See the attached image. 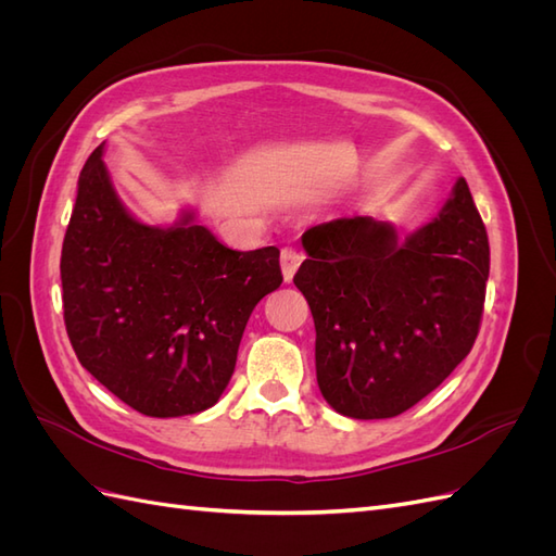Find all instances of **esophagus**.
<instances>
[{
	"label": "esophagus",
	"instance_id": "obj_1",
	"mask_svg": "<svg viewBox=\"0 0 556 556\" xmlns=\"http://www.w3.org/2000/svg\"><path fill=\"white\" fill-rule=\"evenodd\" d=\"M301 262H304V255H301L299 250H294V248H282V252H280V266H282V278H285V282H290V280L294 278V274H296V268H299Z\"/></svg>",
	"mask_w": 556,
	"mask_h": 556
}]
</instances>
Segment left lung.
Returning <instances> with one entry per match:
<instances>
[{"instance_id":"left-lung-1","label":"left lung","mask_w":556,"mask_h":556,"mask_svg":"<svg viewBox=\"0 0 556 556\" xmlns=\"http://www.w3.org/2000/svg\"><path fill=\"white\" fill-rule=\"evenodd\" d=\"M294 285L315 323L317 384L345 417L401 415L439 387L476 343L490 241L464 178L431 223L399 239L371 215L301 237Z\"/></svg>"}]
</instances>
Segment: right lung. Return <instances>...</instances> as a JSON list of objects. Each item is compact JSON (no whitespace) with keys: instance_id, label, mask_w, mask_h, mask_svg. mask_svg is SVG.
Here are the masks:
<instances>
[{"instance_id":"add662e5","label":"right lung","mask_w":556,"mask_h":556,"mask_svg":"<svg viewBox=\"0 0 556 556\" xmlns=\"http://www.w3.org/2000/svg\"><path fill=\"white\" fill-rule=\"evenodd\" d=\"M104 150L83 166L62 243L66 333L83 368L134 410L201 413L231 380L252 308L280 288V250H231L192 208L169 227L141 223Z\"/></svg>"}]
</instances>
